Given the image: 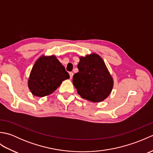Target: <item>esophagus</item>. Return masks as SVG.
<instances>
[{"label":"esophagus","mask_w":153,"mask_h":153,"mask_svg":"<svg viewBox=\"0 0 153 153\" xmlns=\"http://www.w3.org/2000/svg\"><path fill=\"white\" fill-rule=\"evenodd\" d=\"M69 74H70V79H71L73 77V76H74V74H73V72H70L69 73Z\"/></svg>","instance_id":"34e87169"}]
</instances>
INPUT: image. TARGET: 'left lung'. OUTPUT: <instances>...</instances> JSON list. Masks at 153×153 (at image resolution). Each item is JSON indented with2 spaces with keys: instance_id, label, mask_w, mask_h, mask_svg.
Returning a JSON list of instances; mask_svg holds the SVG:
<instances>
[{
  "instance_id": "1",
  "label": "left lung",
  "mask_w": 153,
  "mask_h": 153,
  "mask_svg": "<svg viewBox=\"0 0 153 153\" xmlns=\"http://www.w3.org/2000/svg\"><path fill=\"white\" fill-rule=\"evenodd\" d=\"M77 68L79 71L74 75L72 82L81 97L93 102H101L108 97L113 79L98 54L81 57Z\"/></svg>"
}]
</instances>
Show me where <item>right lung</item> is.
Segmentation results:
<instances>
[{
	"label": "right lung",
	"instance_id": "add662e5",
	"mask_svg": "<svg viewBox=\"0 0 153 153\" xmlns=\"http://www.w3.org/2000/svg\"><path fill=\"white\" fill-rule=\"evenodd\" d=\"M70 76L54 56H41L32 68L28 87L35 96L43 97L53 93Z\"/></svg>",
	"mask_w": 153,
	"mask_h": 153
}]
</instances>
